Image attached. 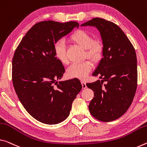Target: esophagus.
<instances>
[{
  "label": "esophagus",
  "instance_id": "34e87169",
  "mask_svg": "<svg viewBox=\"0 0 147 147\" xmlns=\"http://www.w3.org/2000/svg\"><path fill=\"white\" fill-rule=\"evenodd\" d=\"M81 84H82L83 88H86V83L85 82V81H81Z\"/></svg>",
  "mask_w": 147,
  "mask_h": 147
}]
</instances>
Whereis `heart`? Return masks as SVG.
<instances>
[{
    "instance_id": "1",
    "label": "heart",
    "mask_w": 147,
    "mask_h": 147,
    "mask_svg": "<svg viewBox=\"0 0 147 147\" xmlns=\"http://www.w3.org/2000/svg\"><path fill=\"white\" fill-rule=\"evenodd\" d=\"M70 40L86 49V56L96 61L100 59L102 53L103 45L100 40H93L90 33L83 30H78L74 32L70 36ZM54 53L55 57L63 64L68 63L66 56V46L63 40H59L54 45ZM92 68L90 61H86L80 63H74L67 69L66 75L69 78H78L84 79Z\"/></svg>"
}]
</instances>
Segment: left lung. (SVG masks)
Instances as JSON below:
<instances>
[{
    "mask_svg": "<svg viewBox=\"0 0 147 147\" xmlns=\"http://www.w3.org/2000/svg\"><path fill=\"white\" fill-rule=\"evenodd\" d=\"M81 26L96 27L102 40V59L93 72L102 80L86 83L94 91L90 113L103 122L115 121L127 111L134 100L138 83L136 51L119 26L96 18ZM105 82L104 86L102 83Z\"/></svg>",
    "mask_w": 147,
    "mask_h": 147,
    "instance_id": "8db88e82",
    "label": "left lung"
}]
</instances>
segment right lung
<instances>
[{
	"label": "right lung",
	"instance_id": "1",
	"mask_svg": "<svg viewBox=\"0 0 147 147\" xmlns=\"http://www.w3.org/2000/svg\"><path fill=\"white\" fill-rule=\"evenodd\" d=\"M76 21L38 23L23 38L12 60V80L23 107L36 120L56 124L69 116L82 88L78 79L61 81L65 71L55 57L54 45L74 28Z\"/></svg>",
	"mask_w": 147,
	"mask_h": 147
}]
</instances>
